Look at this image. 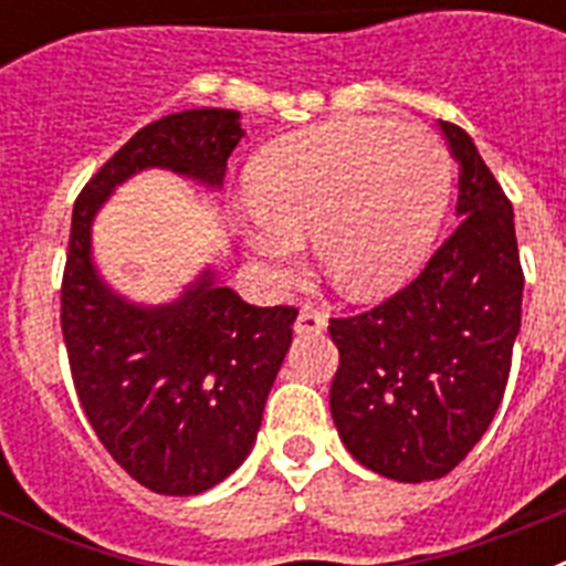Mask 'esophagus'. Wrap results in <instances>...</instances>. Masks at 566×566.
<instances>
[{"label":"esophagus","mask_w":566,"mask_h":566,"mask_svg":"<svg viewBox=\"0 0 566 566\" xmlns=\"http://www.w3.org/2000/svg\"><path fill=\"white\" fill-rule=\"evenodd\" d=\"M328 326L326 314L314 312V308H303V312L297 314V319H294V332L297 334H323Z\"/></svg>","instance_id":"obj_1"}]
</instances>
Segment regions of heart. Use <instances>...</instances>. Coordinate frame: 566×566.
<instances>
[{"label":"heart","mask_w":566,"mask_h":566,"mask_svg":"<svg viewBox=\"0 0 566 566\" xmlns=\"http://www.w3.org/2000/svg\"><path fill=\"white\" fill-rule=\"evenodd\" d=\"M247 252L272 280L300 274V238L354 300L397 292L422 266L448 203V155L417 124L343 118L300 129L254 158Z\"/></svg>","instance_id":"b5f03b06"}]
</instances>
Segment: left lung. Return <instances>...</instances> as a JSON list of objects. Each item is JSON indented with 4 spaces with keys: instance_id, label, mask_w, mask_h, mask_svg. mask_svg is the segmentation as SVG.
<instances>
[{
    "instance_id": "left-lung-1",
    "label": "left lung",
    "mask_w": 566,
    "mask_h": 566,
    "mask_svg": "<svg viewBox=\"0 0 566 566\" xmlns=\"http://www.w3.org/2000/svg\"><path fill=\"white\" fill-rule=\"evenodd\" d=\"M459 164L457 229L411 286L332 319V417L359 464L397 482L448 476L484 437L522 328L513 207L462 127L439 122Z\"/></svg>"
}]
</instances>
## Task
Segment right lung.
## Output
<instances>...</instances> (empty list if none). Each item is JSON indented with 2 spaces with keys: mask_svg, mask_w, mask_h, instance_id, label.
<instances>
[{
  "mask_svg": "<svg viewBox=\"0 0 566 566\" xmlns=\"http://www.w3.org/2000/svg\"><path fill=\"white\" fill-rule=\"evenodd\" d=\"M240 138L238 109L164 115L90 178L73 207L62 334L78 402L109 457L164 496H198L249 457L297 308L249 306L218 283L214 266L172 303H133L98 272L93 221L144 169L221 189Z\"/></svg>",
  "mask_w": 566,
  "mask_h": 566,
  "instance_id": "obj_1",
  "label": "right lung"
}]
</instances>
